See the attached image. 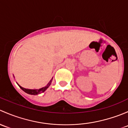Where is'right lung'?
I'll list each match as a JSON object with an SVG mask.
<instances>
[{"instance_id": "right-lung-1", "label": "right lung", "mask_w": 128, "mask_h": 128, "mask_svg": "<svg viewBox=\"0 0 128 128\" xmlns=\"http://www.w3.org/2000/svg\"><path fill=\"white\" fill-rule=\"evenodd\" d=\"M52 79H53V78H52V80H51L50 81H49V82H48V83L47 84V85L46 86L43 87V88H40V89H25V88H22V86H20L18 83H17V84H18V85L19 86L20 88L21 89H22V90H23L24 92H26V93L28 94H31V95H38V94H41V93L44 92L45 90H46V89H47V88H48V87L50 86V85L51 83H52Z\"/></svg>"}]
</instances>
